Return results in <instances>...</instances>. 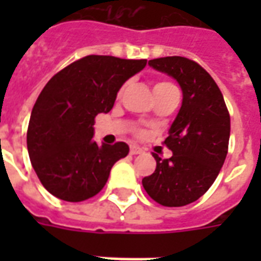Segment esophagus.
<instances>
[{
    "mask_svg": "<svg viewBox=\"0 0 261 261\" xmlns=\"http://www.w3.org/2000/svg\"><path fill=\"white\" fill-rule=\"evenodd\" d=\"M142 152V148L137 147V145H131L130 147V153L131 155H138Z\"/></svg>",
    "mask_w": 261,
    "mask_h": 261,
    "instance_id": "esophagus-1",
    "label": "esophagus"
}]
</instances>
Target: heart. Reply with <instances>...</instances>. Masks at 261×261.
Wrapping results in <instances>:
<instances>
[{"label": "heart", "instance_id": "1", "mask_svg": "<svg viewBox=\"0 0 261 261\" xmlns=\"http://www.w3.org/2000/svg\"><path fill=\"white\" fill-rule=\"evenodd\" d=\"M172 84H169V82H159V84H156L155 85V88H164V86H170Z\"/></svg>", "mask_w": 261, "mask_h": 261}]
</instances>
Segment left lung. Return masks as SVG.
Masks as SVG:
<instances>
[{
	"instance_id": "8db88e82",
	"label": "left lung",
	"mask_w": 261,
	"mask_h": 261,
	"mask_svg": "<svg viewBox=\"0 0 261 261\" xmlns=\"http://www.w3.org/2000/svg\"><path fill=\"white\" fill-rule=\"evenodd\" d=\"M148 64L177 81L183 100L165 140L173 155L162 159L153 153L156 169L142 179V186L161 205L183 207L217 179L228 153L230 117L218 85L196 61L173 56Z\"/></svg>"
}]
</instances>
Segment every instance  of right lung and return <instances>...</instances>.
Returning <instances> with one entry per match:
<instances>
[{
  "instance_id": "add662e5",
  "label": "right lung",
  "mask_w": 261,
  "mask_h": 261,
  "mask_svg": "<svg viewBox=\"0 0 261 261\" xmlns=\"http://www.w3.org/2000/svg\"><path fill=\"white\" fill-rule=\"evenodd\" d=\"M147 60L86 56L61 69L43 88L28 127V152L39 180L60 200L96 196L110 169L130 151L125 142L93 141V123L112 110L125 81Z\"/></svg>"
}]
</instances>
